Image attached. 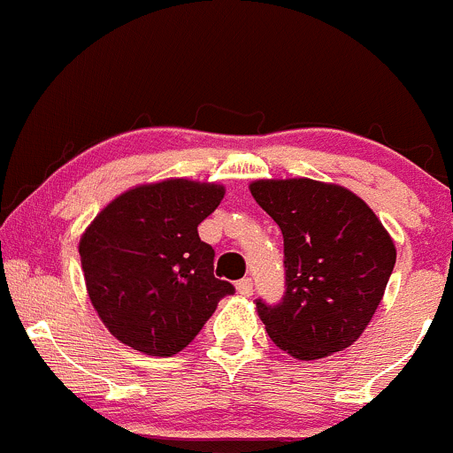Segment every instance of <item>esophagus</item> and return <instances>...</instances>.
<instances>
[{
  "instance_id": "esophagus-1",
  "label": "esophagus",
  "mask_w": 453,
  "mask_h": 453,
  "mask_svg": "<svg viewBox=\"0 0 453 453\" xmlns=\"http://www.w3.org/2000/svg\"><path fill=\"white\" fill-rule=\"evenodd\" d=\"M236 290H239L242 297H250V295L254 293V282H251L250 278H242L236 282Z\"/></svg>"
}]
</instances>
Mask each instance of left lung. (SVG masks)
<instances>
[{"label": "left lung", "mask_w": 453, "mask_h": 453, "mask_svg": "<svg viewBox=\"0 0 453 453\" xmlns=\"http://www.w3.org/2000/svg\"><path fill=\"white\" fill-rule=\"evenodd\" d=\"M256 203L284 236L287 295L256 299L271 341L297 360H319L360 339L378 311L397 250L365 199L311 178L254 180Z\"/></svg>", "instance_id": "1"}]
</instances>
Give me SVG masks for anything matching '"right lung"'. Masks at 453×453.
I'll list each match as a JSON object with an SVG mask.
<instances>
[{"label": "right lung", "mask_w": 453, "mask_h": 453, "mask_svg": "<svg viewBox=\"0 0 453 453\" xmlns=\"http://www.w3.org/2000/svg\"><path fill=\"white\" fill-rule=\"evenodd\" d=\"M226 187L166 178L123 190L80 236L87 293L117 341L147 356L182 351L234 287L214 278L197 226Z\"/></svg>", "instance_id": "add662e5"}]
</instances>
